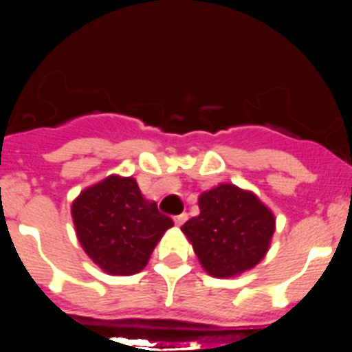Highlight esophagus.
Segmentation results:
<instances>
[{
  "label": "esophagus",
  "mask_w": 352,
  "mask_h": 352,
  "mask_svg": "<svg viewBox=\"0 0 352 352\" xmlns=\"http://www.w3.org/2000/svg\"><path fill=\"white\" fill-rule=\"evenodd\" d=\"M186 219H188V214L186 213L176 214V217H174V223H176V226H183V223L186 222Z\"/></svg>",
  "instance_id": "obj_1"
}]
</instances>
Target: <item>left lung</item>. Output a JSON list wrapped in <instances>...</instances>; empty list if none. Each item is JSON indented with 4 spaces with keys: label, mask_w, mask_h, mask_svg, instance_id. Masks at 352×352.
<instances>
[{
    "label": "left lung",
    "mask_w": 352,
    "mask_h": 352,
    "mask_svg": "<svg viewBox=\"0 0 352 352\" xmlns=\"http://www.w3.org/2000/svg\"><path fill=\"white\" fill-rule=\"evenodd\" d=\"M201 213L183 223L203 268L217 278L252 270L266 256L275 217L256 194L222 183L199 197Z\"/></svg>",
    "instance_id": "8db88e82"
}]
</instances>
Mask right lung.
Listing matches in <instances>:
<instances>
[{"instance_id":"obj_1","label":"right lung","mask_w":352,"mask_h":352,"mask_svg":"<svg viewBox=\"0 0 352 352\" xmlns=\"http://www.w3.org/2000/svg\"><path fill=\"white\" fill-rule=\"evenodd\" d=\"M77 238L89 259L109 275L139 273L173 220L146 201L133 178L109 176L72 204Z\"/></svg>"}]
</instances>
